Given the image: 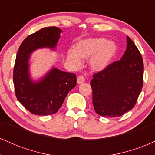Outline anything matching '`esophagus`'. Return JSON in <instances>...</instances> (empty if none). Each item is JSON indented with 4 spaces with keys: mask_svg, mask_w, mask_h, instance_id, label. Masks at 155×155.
<instances>
[{
    "mask_svg": "<svg viewBox=\"0 0 155 155\" xmlns=\"http://www.w3.org/2000/svg\"><path fill=\"white\" fill-rule=\"evenodd\" d=\"M84 77L83 76H78L77 78V83L79 84H82L84 82Z\"/></svg>",
    "mask_w": 155,
    "mask_h": 155,
    "instance_id": "34e87169",
    "label": "esophagus"
}]
</instances>
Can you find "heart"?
<instances>
[{"label": "heart", "mask_w": 155, "mask_h": 155, "mask_svg": "<svg viewBox=\"0 0 155 155\" xmlns=\"http://www.w3.org/2000/svg\"><path fill=\"white\" fill-rule=\"evenodd\" d=\"M114 42L104 38H90L80 41L74 49L67 51L66 59L69 64L79 68L82 60L89 58V66L93 71L99 72L106 69L117 54Z\"/></svg>", "instance_id": "heart-1"}]
</instances>
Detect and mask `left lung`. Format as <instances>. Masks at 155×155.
Wrapping results in <instances>:
<instances>
[{"label": "left lung", "mask_w": 155, "mask_h": 155, "mask_svg": "<svg viewBox=\"0 0 155 155\" xmlns=\"http://www.w3.org/2000/svg\"><path fill=\"white\" fill-rule=\"evenodd\" d=\"M141 54L127 36V49L120 60L110 64L91 80L92 104L97 114L117 117L134 107L143 87Z\"/></svg>", "instance_id": "1"}]
</instances>
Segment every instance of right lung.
Segmentation results:
<instances>
[{"label": "right lung", "mask_w": 155, "mask_h": 155, "mask_svg": "<svg viewBox=\"0 0 155 155\" xmlns=\"http://www.w3.org/2000/svg\"><path fill=\"white\" fill-rule=\"evenodd\" d=\"M62 31L57 27L44 28L28 35L17 51L13 80L17 98L32 114H53L61 108L69 92L76 85V76L52 67L45 75L33 80L30 74V59L33 51L42 48L56 49Z\"/></svg>", "instance_id": "add662e5"}]
</instances>
